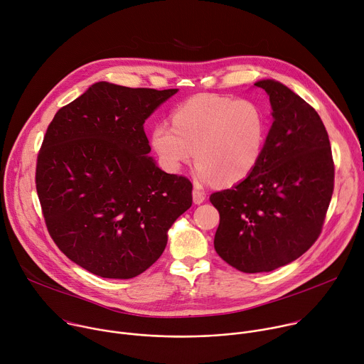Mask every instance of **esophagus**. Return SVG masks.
I'll return each instance as SVG.
<instances>
[{
	"label": "esophagus",
	"mask_w": 364,
	"mask_h": 364,
	"mask_svg": "<svg viewBox=\"0 0 364 364\" xmlns=\"http://www.w3.org/2000/svg\"><path fill=\"white\" fill-rule=\"evenodd\" d=\"M204 200H205L204 191H201L198 188H194L193 190V201H194V204H201Z\"/></svg>",
	"instance_id": "esophagus-1"
}]
</instances>
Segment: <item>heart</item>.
Here are the masks:
<instances>
[{
	"mask_svg": "<svg viewBox=\"0 0 364 364\" xmlns=\"http://www.w3.org/2000/svg\"><path fill=\"white\" fill-rule=\"evenodd\" d=\"M171 125L160 122L151 131V146L168 173H178L194 157L200 183L216 178L232 186L262 160L268 118L253 100L198 93L173 111Z\"/></svg>",
	"mask_w": 364,
	"mask_h": 364,
	"instance_id": "1",
	"label": "heart"
}]
</instances>
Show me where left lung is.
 Returning a JSON list of instances; mask_svg holds the SVG:
<instances>
[{
	"label": "left lung",
	"mask_w": 364,
	"mask_h": 364,
	"mask_svg": "<svg viewBox=\"0 0 364 364\" xmlns=\"http://www.w3.org/2000/svg\"><path fill=\"white\" fill-rule=\"evenodd\" d=\"M255 86L269 95L274 117L262 160L247 178L210 196L220 215L215 249L246 274L274 271L313 246L334 190L330 139L317 111L279 82Z\"/></svg>",
	"instance_id": "8db88e82"
}]
</instances>
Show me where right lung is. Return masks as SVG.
<instances>
[{"mask_svg":"<svg viewBox=\"0 0 364 364\" xmlns=\"http://www.w3.org/2000/svg\"><path fill=\"white\" fill-rule=\"evenodd\" d=\"M176 92L97 82L46 131L36 188L47 230L70 261L97 277L129 279L146 271L193 203L191 181L148 157L144 131Z\"/></svg>","mask_w":364,"mask_h":364,"instance_id":"obj_1","label":"right lung"}]
</instances>
